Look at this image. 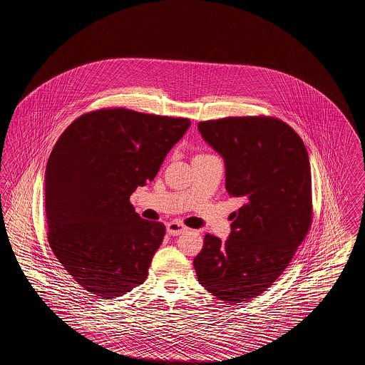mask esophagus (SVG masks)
Masks as SVG:
<instances>
[{
	"mask_svg": "<svg viewBox=\"0 0 365 365\" xmlns=\"http://www.w3.org/2000/svg\"><path fill=\"white\" fill-rule=\"evenodd\" d=\"M187 231V227L183 226L182 223H179V222H170L168 225H167V232L170 234V235H180V234H183V232H186Z\"/></svg>",
	"mask_w": 365,
	"mask_h": 365,
	"instance_id": "esophagus-1",
	"label": "esophagus"
}]
</instances>
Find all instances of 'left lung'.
<instances>
[{
  "instance_id": "obj_1",
  "label": "left lung",
  "mask_w": 365,
  "mask_h": 365,
  "mask_svg": "<svg viewBox=\"0 0 365 365\" xmlns=\"http://www.w3.org/2000/svg\"><path fill=\"white\" fill-rule=\"evenodd\" d=\"M198 131L225 158L227 192L243 205L226 242L207 234L192 264L209 293L240 304L272 286L311 228L309 157L299 135L277 118L200 122Z\"/></svg>"
}]
</instances>
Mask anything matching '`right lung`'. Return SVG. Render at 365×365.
Instances as JSON below:
<instances>
[{
    "instance_id": "1",
    "label": "right lung",
    "mask_w": 365,
    "mask_h": 365,
    "mask_svg": "<svg viewBox=\"0 0 365 365\" xmlns=\"http://www.w3.org/2000/svg\"><path fill=\"white\" fill-rule=\"evenodd\" d=\"M189 125L183 118L98 109L56 142L45 173L48 240L91 294L110 299L145 282L165 227L142 219L130 195L155 179Z\"/></svg>"
}]
</instances>
